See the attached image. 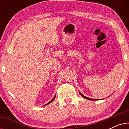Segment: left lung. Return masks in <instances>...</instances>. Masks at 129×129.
Wrapping results in <instances>:
<instances>
[{"instance_id":"left-lung-1","label":"left lung","mask_w":129,"mask_h":129,"mask_svg":"<svg viewBox=\"0 0 129 129\" xmlns=\"http://www.w3.org/2000/svg\"><path fill=\"white\" fill-rule=\"evenodd\" d=\"M80 94H81V96H82L83 98H85V99H88V100H97L96 99H90V98H87V97H86V96H83V95L82 93H80Z\"/></svg>"}]
</instances>
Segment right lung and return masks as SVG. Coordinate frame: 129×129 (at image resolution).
Returning a JSON list of instances; mask_svg holds the SVG:
<instances>
[{"mask_svg": "<svg viewBox=\"0 0 129 129\" xmlns=\"http://www.w3.org/2000/svg\"><path fill=\"white\" fill-rule=\"evenodd\" d=\"M55 97H56V96H54V98H53V99H52V100H50V102H49L48 103H47V104H46V105H48V104H49V103H51V102H53V100L54 99V98H55Z\"/></svg>", "mask_w": 129, "mask_h": 129, "instance_id": "add662e5", "label": "right lung"}]
</instances>
